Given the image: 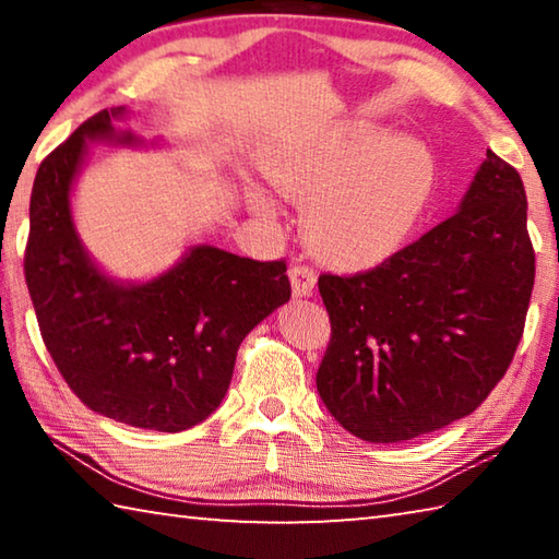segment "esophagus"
<instances>
[{"mask_svg": "<svg viewBox=\"0 0 559 559\" xmlns=\"http://www.w3.org/2000/svg\"><path fill=\"white\" fill-rule=\"evenodd\" d=\"M290 276V286H293V296L296 298H306L313 296L316 283H318V273L310 266H293L288 271Z\"/></svg>", "mask_w": 559, "mask_h": 559, "instance_id": "obj_1", "label": "esophagus"}]
</instances>
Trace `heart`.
Returning <instances> with one entry per match:
<instances>
[{"instance_id":"heart-1","label":"heart","mask_w":559,"mask_h":559,"mask_svg":"<svg viewBox=\"0 0 559 559\" xmlns=\"http://www.w3.org/2000/svg\"><path fill=\"white\" fill-rule=\"evenodd\" d=\"M271 177L290 200L310 202L306 236L335 261L382 259L406 241L427 212L433 189V159L414 138L355 126L325 145L278 159ZM271 214L266 197H253Z\"/></svg>"}]
</instances>
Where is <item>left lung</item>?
Segmentation results:
<instances>
[{
	"label": "left lung",
	"mask_w": 559,
	"mask_h": 559,
	"mask_svg": "<svg viewBox=\"0 0 559 559\" xmlns=\"http://www.w3.org/2000/svg\"><path fill=\"white\" fill-rule=\"evenodd\" d=\"M533 283L523 179L488 150L447 222L372 271L318 278L333 325L320 400L374 443L463 419L513 362Z\"/></svg>",
	"instance_id": "1"
}]
</instances>
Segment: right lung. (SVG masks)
Returning <instances> with one entry per match:
<instances>
[{"label":"right lung","mask_w":559,"mask_h":559,"mask_svg":"<svg viewBox=\"0 0 559 559\" xmlns=\"http://www.w3.org/2000/svg\"><path fill=\"white\" fill-rule=\"evenodd\" d=\"M126 116L122 106L96 112L41 163L24 276L46 349L75 396L108 419L175 433L216 412L241 340L288 302L290 281L286 261L206 243L145 283L103 273L75 231L71 189L88 143L145 145L116 128Z\"/></svg>","instance_id":"obj_1"}]
</instances>
